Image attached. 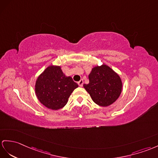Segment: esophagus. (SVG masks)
<instances>
[{
    "mask_svg": "<svg viewBox=\"0 0 158 158\" xmlns=\"http://www.w3.org/2000/svg\"><path fill=\"white\" fill-rule=\"evenodd\" d=\"M83 83H84V82H83V80L82 79H81L79 82H78V84L80 86H83Z\"/></svg>",
    "mask_w": 158,
    "mask_h": 158,
    "instance_id": "34e87169",
    "label": "esophagus"
}]
</instances>
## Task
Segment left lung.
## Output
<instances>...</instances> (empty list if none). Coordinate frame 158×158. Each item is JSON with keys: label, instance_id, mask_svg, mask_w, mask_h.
Returning a JSON list of instances; mask_svg holds the SVG:
<instances>
[{"label": "left lung", "instance_id": "left-lung-1", "mask_svg": "<svg viewBox=\"0 0 158 158\" xmlns=\"http://www.w3.org/2000/svg\"><path fill=\"white\" fill-rule=\"evenodd\" d=\"M89 83L83 86L97 105L108 106L120 96L123 82L121 77L106 64L92 68L88 75Z\"/></svg>", "mask_w": 158, "mask_h": 158}]
</instances>
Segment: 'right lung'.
<instances>
[{
    "label": "right lung",
    "mask_w": 158,
    "mask_h": 158,
    "mask_svg": "<svg viewBox=\"0 0 158 158\" xmlns=\"http://www.w3.org/2000/svg\"><path fill=\"white\" fill-rule=\"evenodd\" d=\"M78 87L72 77L64 74L60 66L52 65L38 76L35 92L42 105L56 110L66 105L68 98Z\"/></svg>",
    "instance_id": "add662e5"
}]
</instances>
